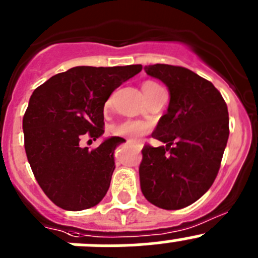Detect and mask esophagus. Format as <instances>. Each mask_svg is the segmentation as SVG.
Returning a JSON list of instances; mask_svg holds the SVG:
<instances>
[{
  "instance_id": "obj_1",
  "label": "esophagus",
  "mask_w": 258,
  "mask_h": 258,
  "mask_svg": "<svg viewBox=\"0 0 258 258\" xmlns=\"http://www.w3.org/2000/svg\"><path fill=\"white\" fill-rule=\"evenodd\" d=\"M127 142H128V144H132V145H134V146L136 147L137 150H141V149H142V144H141V142L134 141V140H127Z\"/></svg>"
}]
</instances>
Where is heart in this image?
Returning <instances> with one entry per match:
<instances>
[{
    "mask_svg": "<svg viewBox=\"0 0 258 258\" xmlns=\"http://www.w3.org/2000/svg\"><path fill=\"white\" fill-rule=\"evenodd\" d=\"M142 91H144L145 97L147 99L151 98L152 96H155L156 93H159L160 91H164L161 87L157 83L152 81H146L144 84H142ZM111 104V99L106 103V106L108 107ZM149 131V126L146 123L141 121H134V119H128V121H124L122 123L116 124V126L112 128V132L116 136H124L128 137V139L136 140L139 139L140 136L145 135Z\"/></svg>",
    "mask_w": 258,
    "mask_h": 258,
    "instance_id": "b5f03b06",
    "label": "heart"
}]
</instances>
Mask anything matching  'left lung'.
<instances>
[{
    "label": "left lung",
    "instance_id": "8db88e82",
    "mask_svg": "<svg viewBox=\"0 0 258 258\" xmlns=\"http://www.w3.org/2000/svg\"><path fill=\"white\" fill-rule=\"evenodd\" d=\"M145 71L166 84L170 103L152 134L166 145L146 144L141 151V190L154 206L176 211L216 180L229 136L228 108L211 82L184 67L155 64Z\"/></svg>",
    "mask_w": 258,
    "mask_h": 258
}]
</instances>
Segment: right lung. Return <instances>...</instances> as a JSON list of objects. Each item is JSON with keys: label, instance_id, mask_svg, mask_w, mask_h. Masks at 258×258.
Here are the masks:
<instances>
[{"label": "right lung", "instance_id": "add662e5", "mask_svg": "<svg viewBox=\"0 0 258 258\" xmlns=\"http://www.w3.org/2000/svg\"><path fill=\"white\" fill-rule=\"evenodd\" d=\"M141 71V64L76 67L51 77L31 94L22 119L25 151L37 184L55 206L83 211L106 196L113 151L124 140L111 137L96 149L79 142L103 134L104 103Z\"/></svg>", "mask_w": 258, "mask_h": 258}]
</instances>
